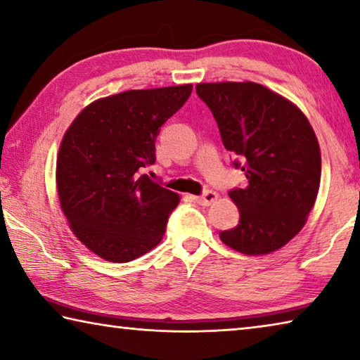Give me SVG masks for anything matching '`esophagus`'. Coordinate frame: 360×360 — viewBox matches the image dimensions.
Here are the masks:
<instances>
[{"instance_id": "34e87169", "label": "esophagus", "mask_w": 360, "mask_h": 360, "mask_svg": "<svg viewBox=\"0 0 360 360\" xmlns=\"http://www.w3.org/2000/svg\"><path fill=\"white\" fill-rule=\"evenodd\" d=\"M219 195L214 192V191H205L200 197H195V200H197V203L203 205V206H210L212 205L217 200Z\"/></svg>"}]
</instances>
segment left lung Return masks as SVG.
<instances>
[{
	"label": "left lung",
	"instance_id": "1",
	"mask_svg": "<svg viewBox=\"0 0 360 360\" xmlns=\"http://www.w3.org/2000/svg\"><path fill=\"white\" fill-rule=\"evenodd\" d=\"M197 95L248 179L229 192L238 225L219 236L248 255L276 251L303 229L318 197L321 152L311 125L294 103L255 82L197 84Z\"/></svg>",
	"mask_w": 360,
	"mask_h": 360
}]
</instances>
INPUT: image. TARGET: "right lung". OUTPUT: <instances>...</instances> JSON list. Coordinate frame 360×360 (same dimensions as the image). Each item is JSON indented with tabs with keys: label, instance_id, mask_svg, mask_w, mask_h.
Masks as SVG:
<instances>
[{
	"label": "right lung",
	"instance_id": "add662e5",
	"mask_svg": "<svg viewBox=\"0 0 360 360\" xmlns=\"http://www.w3.org/2000/svg\"><path fill=\"white\" fill-rule=\"evenodd\" d=\"M191 94L186 84L106 96L66 130L57 157L60 206L98 257L125 264L162 241L179 197L139 172L154 165L160 127Z\"/></svg>",
	"mask_w": 360,
	"mask_h": 360
}]
</instances>
